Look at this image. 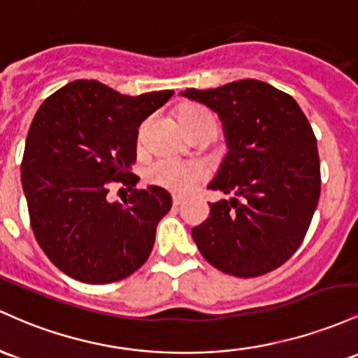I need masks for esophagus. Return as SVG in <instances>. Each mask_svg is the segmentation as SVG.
<instances>
[{
	"instance_id": "obj_1",
	"label": "esophagus",
	"mask_w": 358,
	"mask_h": 358,
	"mask_svg": "<svg viewBox=\"0 0 358 358\" xmlns=\"http://www.w3.org/2000/svg\"><path fill=\"white\" fill-rule=\"evenodd\" d=\"M172 204H174V208H178V206H180V204H182V198H180V196H172Z\"/></svg>"
}]
</instances>
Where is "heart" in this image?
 Masks as SVG:
<instances>
[{"label":"heart","instance_id":"1","mask_svg":"<svg viewBox=\"0 0 358 358\" xmlns=\"http://www.w3.org/2000/svg\"><path fill=\"white\" fill-rule=\"evenodd\" d=\"M206 115L198 108H187L179 113V122ZM206 178V169L196 162H179L174 159H160L147 171L148 182L176 192H189Z\"/></svg>","mask_w":358,"mask_h":358}]
</instances>
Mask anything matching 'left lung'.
<instances>
[{"instance_id": "left-lung-1", "label": "left lung", "mask_w": 358, "mask_h": 358, "mask_svg": "<svg viewBox=\"0 0 358 358\" xmlns=\"http://www.w3.org/2000/svg\"><path fill=\"white\" fill-rule=\"evenodd\" d=\"M218 115L228 152L208 189L233 194L210 203L192 228L201 255L224 274L257 277L294 254L318 206L316 136L292 96L257 79L180 92Z\"/></svg>"}]
</instances>
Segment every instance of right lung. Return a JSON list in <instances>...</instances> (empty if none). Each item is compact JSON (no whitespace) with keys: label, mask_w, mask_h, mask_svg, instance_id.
Listing matches in <instances>:
<instances>
[{"label":"right lung","mask_w":358,"mask_h":358,"mask_svg":"<svg viewBox=\"0 0 358 358\" xmlns=\"http://www.w3.org/2000/svg\"><path fill=\"white\" fill-rule=\"evenodd\" d=\"M174 91L127 96L78 79L49 96L34 116L22 160V186L35 238L64 274L108 284L134 274L150 255L155 230L172 206L159 186L134 189L136 136L143 120ZM113 182L130 185L111 203Z\"/></svg>","instance_id":"right-lung-1"}]
</instances>
